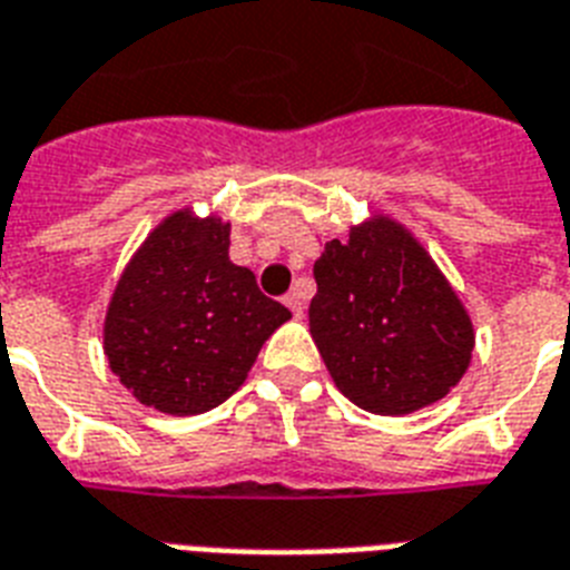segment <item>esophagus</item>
Instances as JSON below:
<instances>
[{
    "instance_id": "1",
    "label": "esophagus",
    "mask_w": 570,
    "mask_h": 570,
    "mask_svg": "<svg viewBox=\"0 0 570 570\" xmlns=\"http://www.w3.org/2000/svg\"><path fill=\"white\" fill-rule=\"evenodd\" d=\"M285 306L291 308V312L297 314H303V308H306V299H303V294H299V291H291V294H285Z\"/></svg>"
}]
</instances>
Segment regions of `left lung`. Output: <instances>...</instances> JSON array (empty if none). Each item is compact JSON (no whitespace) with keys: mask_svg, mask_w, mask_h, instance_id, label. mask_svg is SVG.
Segmentation results:
<instances>
[{"mask_svg":"<svg viewBox=\"0 0 570 570\" xmlns=\"http://www.w3.org/2000/svg\"><path fill=\"white\" fill-rule=\"evenodd\" d=\"M308 330L347 400L409 414L448 397L465 376L473 326L430 253L389 217L326 240L314 262Z\"/></svg>","mask_w":570,"mask_h":570,"instance_id":"obj_1","label":"left lung"}]
</instances>
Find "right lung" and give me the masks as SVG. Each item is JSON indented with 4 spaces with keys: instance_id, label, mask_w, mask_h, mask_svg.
Masks as SVG:
<instances>
[{
    "instance_id": "obj_1",
    "label": "right lung",
    "mask_w": 570,
    "mask_h": 570,
    "mask_svg": "<svg viewBox=\"0 0 570 570\" xmlns=\"http://www.w3.org/2000/svg\"><path fill=\"white\" fill-rule=\"evenodd\" d=\"M291 312L229 262V223L170 214L114 288L105 356L120 382L164 414H203L244 385Z\"/></svg>"
}]
</instances>
